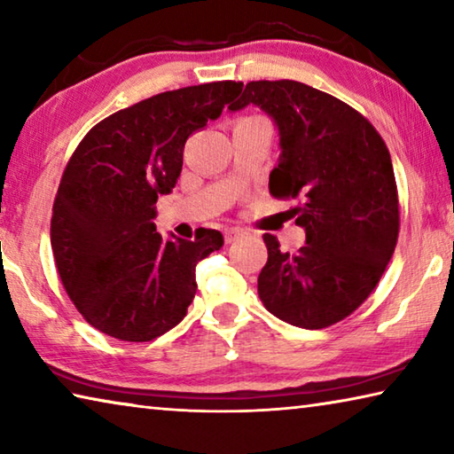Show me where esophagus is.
<instances>
[{"instance_id":"esophagus-1","label":"esophagus","mask_w":454,"mask_h":454,"mask_svg":"<svg viewBox=\"0 0 454 454\" xmlns=\"http://www.w3.org/2000/svg\"><path fill=\"white\" fill-rule=\"evenodd\" d=\"M244 236V230L242 228H228L224 232V240L226 244H232L236 240H240V238Z\"/></svg>"}]
</instances>
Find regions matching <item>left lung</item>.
Masks as SVG:
<instances>
[{
    "mask_svg": "<svg viewBox=\"0 0 454 454\" xmlns=\"http://www.w3.org/2000/svg\"><path fill=\"white\" fill-rule=\"evenodd\" d=\"M250 104L278 128L270 194L301 198L294 214L306 232L296 254L264 234L258 296L292 326L326 328L366 301L393 258L398 196L388 148L356 110L301 82H250L228 110Z\"/></svg>",
    "mask_w": 454,
    "mask_h": 454,
    "instance_id": "left-lung-1",
    "label": "left lung"
}]
</instances>
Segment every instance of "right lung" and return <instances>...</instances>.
<instances>
[{
	"label": "right lung",
	"instance_id": "right-lung-1",
	"mask_svg": "<svg viewBox=\"0 0 454 454\" xmlns=\"http://www.w3.org/2000/svg\"><path fill=\"white\" fill-rule=\"evenodd\" d=\"M240 90L212 82L164 91L107 116L75 148L53 202L51 250L67 296L99 333L148 342L186 317L196 264L224 236L198 228L194 240H162L156 202L176 186L188 136Z\"/></svg>",
	"mask_w": 454,
	"mask_h": 454
}]
</instances>
